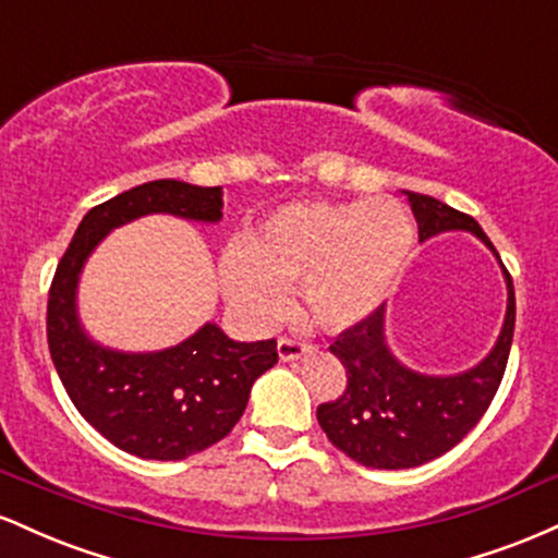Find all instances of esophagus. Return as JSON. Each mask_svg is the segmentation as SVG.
<instances>
[{
    "label": "esophagus",
    "instance_id": "obj_1",
    "mask_svg": "<svg viewBox=\"0 0 558 558\" xmlns=\"http://www.w3.org/2000/svg\"><path fill=\"white\" fill-rule=\"evenodd\" d=\"M312 345L306 341H301V338H291V336H280L278 338V354L283 362H293V360H301V356L310 351Z\"/></svg>",
    "mask_w": 558,
    "mask_h": 558
}]
</instances>
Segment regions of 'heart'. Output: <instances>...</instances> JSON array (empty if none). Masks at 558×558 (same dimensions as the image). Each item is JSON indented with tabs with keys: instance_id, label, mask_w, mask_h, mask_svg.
Instances as JSON below:
<instances>
[{
	"instance_id": "obj_1",
	"label": "heart",
	"mask_w": 558,
	"mask_h": 558,
	"mask_svg": "<svg viewBox=\"0 0 558 558\" xmlns=\"http://www.w3.org/2000/svg\"><path fill=\"white\" fill-rule=\"evenodd\" d=\"M414 246L412 217L388 198L291 204L220 262L222 291L252 323H275L299 288L306 315L330 330L367 319L399 283Z\"/></svg>"
}]
</instances>
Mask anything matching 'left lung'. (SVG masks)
Listing matches in <instances>:
<instances>
[{
	"instance_id": "obj_1",
	"label": "left lung",
	"mask_w": 558,
	"mask_h": 558,
	"mask_svg": "<svg viewBox=\"0 0 558 558\" xmlns=\"http://www.w3.org/2000/svg\"><path fill=\"white\" fill-rule=\"evenodd\" d=\"M417 217L420 241L444 230H470L488 243L483 228L470 215L438 198L403 191ZM509 286L504 330L498 343L470 373L427 377L393 360L383 338V306L330 343L345 367V390L336 401L319 403L317 422L338 451L373 470H409L444 457L488 412L501 386L514 338V286Z\"/></svg>"
}]
</instances>
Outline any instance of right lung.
<instances>
[{"mask_svg": "<svg viewBox=\"0 0 558 558\" xmlns=\"http://www.w3.org/2000/svg\"><path fill=\"white\" fill-rule=\"evenodd\" d=\"M151 213L217 222L222 189L151 181L88 209L49 288L47 341L70 401L94 430L133 457L178 462L233 430L254 380L278 362V343L230 341L213 323L157 354H120L88 341L75 317L83 262L112 228Z\"/></svg>", "mask_w": 558, "mask_h": 558, "instance_id": "1", "label": "right lung"}]
</instances>
